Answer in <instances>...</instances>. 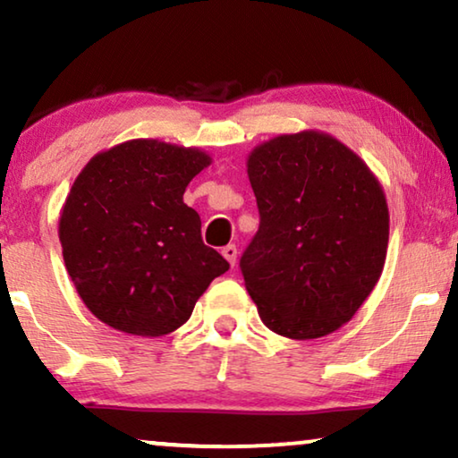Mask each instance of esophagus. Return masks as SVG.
I'll return each instance as SVG.
<instances>
[{
    "mask_svg": "<svg viewBox=\"0 0 458 458\" xmlns=\"http://www.w3.org/2000/svg\"><path fill=\"white\" fill-rule=\"evenodd\" d=\"M221 254L225 256V260H227L231 267H235V260H237V248L233 246V243H229V246H225V248L221 250Z\"/></svg>",
    "mask_w": 458,
    "mask_h": 458,
    "instance_id": "obj_1",
    "label": "esophagus"
}]
</instances>
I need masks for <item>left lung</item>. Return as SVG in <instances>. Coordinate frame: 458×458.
Instances as JSON below:
<instances>
[{"mask_svg":"<svg viewBox=\"0 0 458 458\" xmlns=\"http://www.w3.org/2000/svg\"><path fill=\"white\" fill-rule=\"evenodd\" d=\"M246 166L260 227L240 267L260 321L290 340L334 334L384 271V187L354 149L317 129L259 143Z\"/></svg>","mask_w":458,"mask_h":458,"instance_id":"8db88e82","label":"left lung"}]
</instances>
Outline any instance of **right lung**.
I'll return each instance as SVG.
<instances>
[{
    "label": "right lung",
    "instance_id": "add662e5",
    "mask_svg": "<svg viewBox=\"0 0 458 458\" xmlns=\"http://www.w3.org/2000/svg\"><path fill=\"white\" fill-rule=\"evenodd\" d=\"M210 154L160 140H129L83 166L60 212L66 271L93 317L129 335L160 337L191 317L229 268L204 246L185 187Z\"/></svg>",
    "mask_w": 458,
    "mask_h": 458
}]
</instances>
